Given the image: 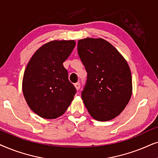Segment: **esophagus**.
<instances>
[{
  "mask_svg": "<svg viewBox=\"0 0 158 158\" xmlns=\"http://www.w3.org/2000/svg\"><path fill=\"white\" fill-rule=\"evenodd\" d=\"M74 87H75V88H76V89L79 90V88H80V84H79V82L76 83L75 85H74Z\"/></svg>",
  "mask_w": 158,
  "mask_h": 158,
  "instance_id": "1",
  "label": "esophagus"
}]
</instances>
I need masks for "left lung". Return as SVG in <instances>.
I'll return each mask as SVG.
<instances>
[{
	"label": "left lung",
	"mask_w": 158,
	"mask_h": 158,
	"mask_svg": "<svg viewBox=\"0 0 158 158\" xmlns=\"http://www.w3.org/2000/svg\"><path fill=\"white\" fill-rule=\"evenodd\" d=\"M78 53L87 72L81 98L90 115L108 121L118 116L132 94L129 66L114 46L102 38L78 41Z\"/></svg>",
	"instance_id": "left-lung-1"
}]
</instances>
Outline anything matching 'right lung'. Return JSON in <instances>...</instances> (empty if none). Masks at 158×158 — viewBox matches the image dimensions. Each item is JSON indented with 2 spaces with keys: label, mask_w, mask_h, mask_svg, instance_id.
Masks as SVG:
<instances>
[{
  "label": "right lung",
  "mask_w": 158,
  "mask_h": 158,
  "mask_svg": "<svg viewBox=\"0 0 158 158\" xmlns=\"http://www.w3.org/2000/svg\"><path fill=\"white\" fill-rule=\"evenodd\" d=\"M74 40H52L34 53L25 69L22 91L31 110L46 119L66 112L76 94L63 63L72 52Z\"/></svg>",
  "instance_id": "add662e5"
}]
</instances>
